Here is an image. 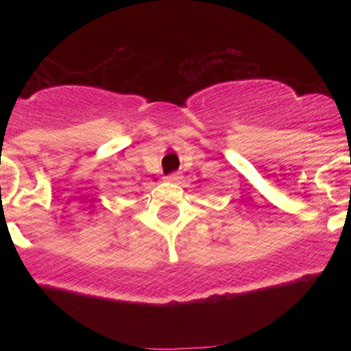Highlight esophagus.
Instances as JSON below:
<instances>
[{
  "label": "esophagus",
  "instance_id": "34e87169",
  "mask_svg": "<svg viewBox=\"0 0 351 351\" xmlns=\"http://www.w3.org/2000/svg\"><path fill=\"white\" fill-rule=\"evenodd\" d=\"M165 180L170 181V183H178V181L181 180V176H180V173H171V175L165 176Z\"/></svg>",
  "mask_w": 351,
  "mask_h": 351
}]
</instances>
